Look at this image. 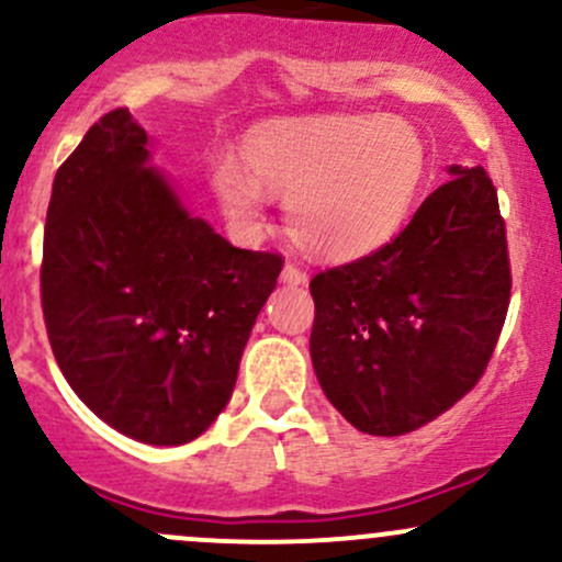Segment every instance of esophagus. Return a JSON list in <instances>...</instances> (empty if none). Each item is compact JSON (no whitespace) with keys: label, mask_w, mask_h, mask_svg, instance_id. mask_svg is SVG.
<instances>
[{"label":"esophagus","mask_w":562,"mask_h":562,"mask_svg":"<svg viewBox=\"0 0 562 562\" xmlns=\"http://www.w3.org/2000/svg\"><path fill=\"white\" fill-rule=\"evenodd\" d=\"M306 280H310V277H306V271L301 269L299 263L288 261L285 267H282V282H288V285H304Z\"/></svg>","instance_id":"34e87169"}]
</instances>
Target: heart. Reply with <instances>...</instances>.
<instances>
[{
	"label": "heart",
	"instance_id": "1",
	"mask_svg": "<svg viewBox=\"0 0 562 562\" xmlns=\"http://www.w3.org/2000/svg\"><path fill=\"white\" fill-rule=\"evenodd\" d=\"M243 165L215 159L211 189L239 237L267 226V194L285 196L293 239L310 256L347 261L397 232L427 170L424 138L381 114L274 122L243 140Z\"/></svg>",
	"mask_w": 562,
	"mask_h": 562
}]
</instances>
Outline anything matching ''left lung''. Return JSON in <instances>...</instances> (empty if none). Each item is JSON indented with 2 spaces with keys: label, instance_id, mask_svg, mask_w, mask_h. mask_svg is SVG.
Segmentation results:
<instances>
[{
  "label": "left lung",
  "instance_id": "left-lung-1",
  "mask_svg": "<svg viewBox=\"0 0 562 562\" xmlns=\"http://www.w3.org/2000/svg\"><path fill=\"white\" fill-rule=\"evenodd\" d=\"M451 172L397 237L310 282L314 373L368 435H405L453 408L483 379L507 319L496 187L480 165Z\"/></svg>",
  "mask_w": 562,
  "mask_h": 562
}]
</instances>
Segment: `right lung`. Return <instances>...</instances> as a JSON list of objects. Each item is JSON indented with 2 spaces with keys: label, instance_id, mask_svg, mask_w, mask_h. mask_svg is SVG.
Listing matches in <instances>:
<instances>
[{
  "label": "right lung",
  "instance_id": "1",
  "mask_svg": "<svg viewBox=\"0 0 562 562\" xmlns=\"http://www.w3.org/2000/svg\"><path fill=\"white\" fill-rule=\"evenodd\" d=\"M127 109L103 114L53 181L42 314L60 373L98 418L149 446L215 422L282 271L191 218L149 168Z\"/></svg>",
  "mask_w": 562,
  "mask_h": 562
}]
</instances>
